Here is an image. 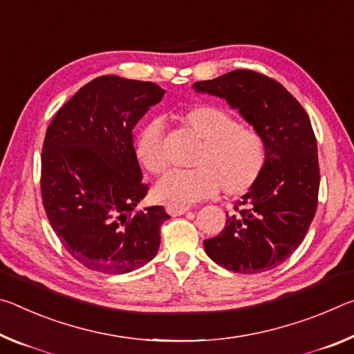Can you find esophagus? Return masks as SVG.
<instances>
[{"mask_svg": "<svg viewBox=\"0 0 354 354\" xmlns=\"http://www.w3.org/2000/svg\"><path fill=\"white\" fill-rule=\"evenodd\" d=\"M189 205H185V204H177V202H167L166 204V212L169 213L171 216H178V215H183V213H187L189 210Z\"/></svg>", "mask_w": 354, "mask_h": 354, "instance_id": "esophagus-1", "label": "esophagus"}]
</instances>
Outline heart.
<instances>
[{
  "instance_id": "1",
  "label": "heart",
  "mask_w": 354,
  "mask_h": 354,
  "mask_svg": "<svg viewBox=\"0 0 354 354\" xmlns=\"http://www.w3.org/2000/svg\"><path fill=\"white\" fill-rule=\"evenodd\" d=\"M194 133L201 146L191 169H174L156 185V196L172 202H196L223 193L230 198L245 194L259 180L266 161L263 138L252 127L239 124L234 115L215 105H198L177 115ZM133 152L144 169L161 174L169 160L163 146L160 120L139 129Z\"/></svg>"
}]
</instances>
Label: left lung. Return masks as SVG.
Wrapping results in <instances>:
<instances>
[{
	"label": "left lung",
	"mask_w": 354,
	"mask_h": 354,
	"mask_svg": "<svg viewBox=\"0 0 354 354\" xmlns=\"http://www.w3.org/2000/svg\"><path fill=\"white\" fill-rule=\"evenodd\" d=\"M193 88L239 109L266 149L256 185L236 202L219 235L204 241L207 256L234 273L273 270L301 245L317 212L320 167L309 115L281 83L246 68Z\"/></svg>",
	"instance_id": "1"
}]
</instances>
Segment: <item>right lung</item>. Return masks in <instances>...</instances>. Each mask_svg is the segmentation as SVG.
Wrapping results in <instances>:
<instances>
[{
  "label": "right lung",
  "instance_id": "obj_1",
  "mask_svg": "<svg viewBox=\"0 0 354 354\" xmlns=\"http://www.w3.org/2000/svg\"><path fill=\"white\" fill-rule=\"evenodd\" d=\"M165 89L150 81L103 75L84 84L51 120L42 147L40 191L51 227L81 265L124 274L150 262L161 205L135 212L146 198L133 152V129Z\"/></svg>",
  "mask_w": 354,
  "mask_h": 354
}]
</instances>
